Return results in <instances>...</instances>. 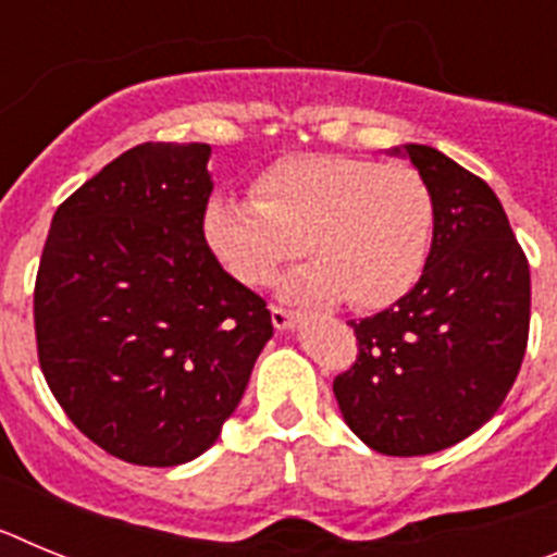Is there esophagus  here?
<instances>
[{
	"label": "esophagus",
	"instance_id": "obj_1",
	"mask_svg": "<svg viewBox=\"0 0 557 557\" xmlns=\"http://www.w3.org/2000/svg\"><path fill=\"white\" fill-rule=\"evenodd\" d=\"M295 318H298V312H293V309H284V307H278V304H273V307H270V321H273L275 329L295 326Z\"/></svg>",
	"mask_w": 557,
	"mask_h": 557
}]
</instances>
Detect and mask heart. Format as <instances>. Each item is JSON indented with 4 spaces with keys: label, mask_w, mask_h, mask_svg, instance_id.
<instances>
[{
    "label": "heart",
    "mask_w": 557,
    "mask_h": 557,
    "mask_svg": "<svg viewBox=\"0 0 557 557\" xmlns=\"http://www.w3.org/2000/svg\"><path fill=\"white\" fill-rule=\"evenodd\" d=\"M250 195L214 198L203 218L211 253L248 287L268 284L309 248L318 264L284 284L289 295H346L351 307L379 309L401 298L424 270L435 203L412 166L304 152L259 172Z\"/></svg>",
    "instance_id": "heart-1"
}]
</instances>
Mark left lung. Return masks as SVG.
<instances>
[{"instance_id": "1", "label": "left lung", "mask_w": 557, "mask_h": 557, "mask_svg": "<svg viewBox=\"0 0 557 557\" xmlns=\"http://www.w3.org/2000/svg\"><path fill=\"white\" fill-rule=\"evenodd\" d=\"M405 150L435 203L430 256L410 293L351 321L357 359L334 376L354 435L393 457L480 430L513 387L530 334V264L499 198L435 147Z\"/></svg>"}]
</instances>
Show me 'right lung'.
<instances>
[{"label":"right lung","mask_w":557,"mask_h":557,"mask_svg":"<svg viewBox=\"0 0 557 557\" xmlns=\"http://www.w3.org/2000/svg\"><path fill=\"white\" fill-rule=\"evenodd\" d=\"M209 145L145 141L58 206L33 293L38 366L108 455L178 466L236 410L273 321L203 234Z\"/></svg>","instance_id":"add662e5"}]
</instances>
